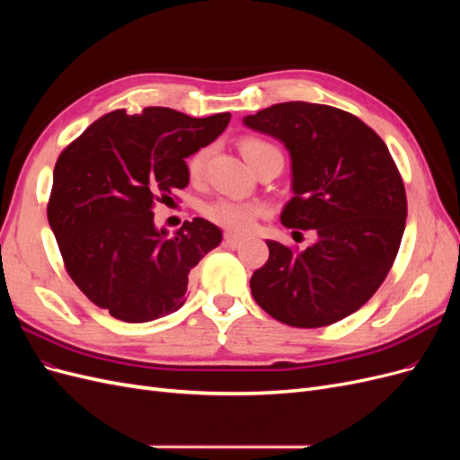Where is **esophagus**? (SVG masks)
<instances>
[{"mask_svg":"<svg viewBox=\"0 0 460 460\" xmlns=\"http://www.w3.org/2000/svg\"><path fill=\"white\" fill-rule=\"evenodd\" d=\"M242 243H243V238H240V235H235V234H225V245L235 249V247H240Z\"/></svg>","mask_w":460,"mask_h":460,"instance_id":"1","label":"esophagus"}]
</instances>
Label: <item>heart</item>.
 I'll return each instance as SVG.
<instances>
[{
  "mask_svg": "<svg viewBox=\"0 0 460 460\" xmlns=\"http://www.w3.org/2000/svg\"><path fill=\"white\" fill-rule=\"evenodd\" d=\"M242 155L245 161L253 166L269 155H280L282 151L278 149L274 144L262 140V137H243L240 142ZM208 159V147H201L198 151H193L191 155L186 161V171L191 180H199L205 172V164ZM201 213L207 220H211L213 225L225 228L228 232L235 234H245L255 226L257 218H261L264 213H267V207L262 203H253V201H238V199H230V198H217L201 205Z\"/></svg>",
  "mask_w": 460,
  "mask_h": 460,
  "instance_id": "heart-1",
  "label": "heart"
}]
</instances>
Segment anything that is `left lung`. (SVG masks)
<instances>
[{
    "instance_id": "left-lung-1",
    "label": "left lung",
    "mask_w": 460,
    "mask_h": 460,
    "mask_svg": "<svg viewBox=\"0 0 460 460\" xmlns=\"http://www.w3.org/2000/svg\"><path fill=\"white\" fill-rule=\"evenodd\" d=\"M289 149L294 193L286 228L314 230L305 252L269 240V261L252 276L262 311L294 328L330 326L358 311L397 257L407 193L382 137L343 109L288 102L243 119Z\"/></svg>"
}]
</instances>
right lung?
<instances>
[{"label":"right lung","instance_id":"obj_1","mask_svg":"<svg viewBox=\"0 0 460 460\" xmlns=\"http://www.w3.org/2000/svg\"><path fill=\"white\" fill-rule=\"evenodd\" d=\"M230 113L193 119L169 107L111 111L55 163L48 220L63 264L93 305L124 323H149L182 307L190 270L222 232L193 218L174 235L153 207L190 182L186 157L211 144Z\"/></svg>","mask_w":460,"mask_h":460}]
</instances>
